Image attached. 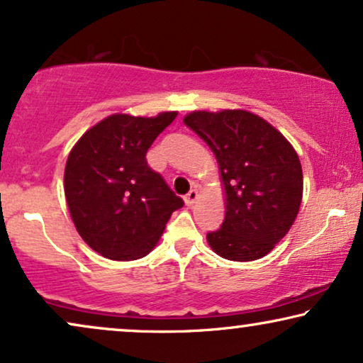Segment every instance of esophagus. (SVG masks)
I'll list each match as a JSON object with an SVG mask.
<instances>
[{"label":"esophagus","mask_w":363,"mask_h":363,"mask_svg":"<svg viewBox=\"0 0 363 363\" xmlns=\"http://www.w3.org/2000/svg\"><path fill=\"white\" fill-rule=\"evenodd\" d=\"M199 200V191L196 190H190L185 195V203L188 205V206H191L193 203H195V201Z\"/></svg>","instance_id":"1"}]
</instances>
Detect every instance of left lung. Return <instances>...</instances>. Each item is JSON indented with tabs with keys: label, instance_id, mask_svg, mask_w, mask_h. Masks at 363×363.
I'll return each mask as SVG.
<instances>
[{
	"label": "left lung",
	"instance_id": "left-lung-1",
	"mask_svg": "<svg viewBox=\"0 0 363 363\" xmlns=\"http://www.w3.org/2000/svg\"><path fill=\"white\" fill-rule=\"evenodd\" d=\"M183 121L215 153L227 195L222 227L206 233L211 250L233 262L265 257L289 233L302 203L298 155L250 111H193Z\"/></svg>",
	"mask_w": 363,
	"mask_h": 363
}]
</instances>
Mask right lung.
Masks as SVG:
<instances>
[{"instance_id": "obj_1", "label": "right lung", "mask_w": 363, "mask_h": 363, "mask_svg": "<svg viewBox=\"0 0 363 363\" xmlns=\"http://www.w3.org/2000/svg\"><path fill=\"white\" fill-rule=\"evenodd\" d=\"M177 111L155 118L111 115L89 128L68 155L65 195L78 233L111 260H136L153 250L183 200L147 163L157 136Z\"/></svg>"}]
</instances>
